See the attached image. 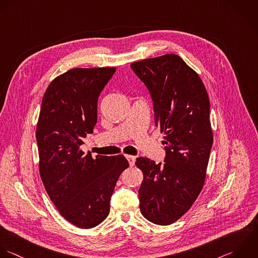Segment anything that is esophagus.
I'll return each instance as SVG.
<instances>
[{"label": "esophagus", "instance_id": "34e87169", "mask_svg": "<svg viewBox=\"0 0 258 258\" xmlns=\"http://www.w3.org/2000/svg\"><path fill=\"white\" fill-rule=\"evenodd\" d=\"M125 158L126 160L128 161V164L131 167H133L135 165V162H136V157L134 156H128V155H125Z\"/></svg>", "mask_w": 258, "mask_h": 258}]
</instances>
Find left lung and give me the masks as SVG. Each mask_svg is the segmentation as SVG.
Masks as SVG:
<instances>
[{
  "mask_svg": "<svg viewBox=\"0 0 258 258\" xmlns=\"http://www.w3.org/2000/svg\"><path fill=\"white\" fill-rule=\"evenodd\" d=\"M131 67L151 93L155 123L166 145L164 164L137 159L144 174L140 209L149 221L170 225L191 208L204 186L213 144L210 101L197 72L176 54L137 61Z\"/></svg>",
  "mask_w": 258,
  "mask_h": 258,
  "instance_id": "obj_1",
  "label": "left lung"
}]
</instances>
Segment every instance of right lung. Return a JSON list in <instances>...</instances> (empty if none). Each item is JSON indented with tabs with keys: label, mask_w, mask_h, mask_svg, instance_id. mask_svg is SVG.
<instances>
[{
	"label": "right lung",
	"mask_w": 258,
	"mask_h": 258,
	"mask_svg": "<svg viewBox=\"0 0 258 258\" xmlns=\"http://www.w3.org/2000/svg\"><path fill=\"white\" fill-rule=\"evenodd\" d=\"M114 67L73 68L46 89L36 128L39 172L59 213L73 225L89 229L108 215L110 198L121 172L122 155L84 154L79 148L97 121L98 96Z\"/></svg>",
	"instance_id": "add662e5"
}]
</instances>
